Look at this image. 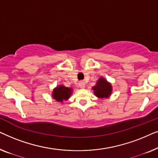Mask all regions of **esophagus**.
Instances as JSON below:
<instances>
[{"mask_svg":"<svg viewBox=\"0 0 158 158\" xmlns=\"http://www.w3.org/2000/svg\"><path fill=\"white\" fill-rule=\"evenodd\" d=\"M78 85L80 88H82V89H83V88H85V83H84V82H81V83H79Z\"/></svg>","mask_w":158,"mask_h":158,"instance_id":"obj_1","label":"esophagus"}]
</instances>
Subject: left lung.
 <instances>
[{
    "label": "left lung",
    "mask_w": 158,
    "mask_h": 158,
    "mask_svg": "<svg viewBox=\"0 0 158 158\" xmlns=\"http://www.w3.org/2000/svg\"><path fill=\"white\" fill-rule=\"evenodd\" d=\"M94 94L100 99L108 98L112 94L111 83L108 82L103 77H101L96 82V84L92 87Z\"/></svg>",
    "instance_id": "left-lung-1"
}]
</instances>
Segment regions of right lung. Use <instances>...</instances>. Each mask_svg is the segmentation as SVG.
Segmentation results:
<instances>
[{"label": "right lung", "instance_id": "right-lung-1", "mask_svg": "<svg viewBox=\"0 0 158 158\" xmlns=\"http://www.w3.org/2000/svg\"><path fill=\"white\" fill-rule=\"evenodd\" d=\"M73 92L72 87H65L64 85H60L55 87L52 93V96L57 102L63 103L70 98Z\"/></svg>", "mask_w": 158, "mask_h": 158}]
</instances>
